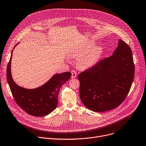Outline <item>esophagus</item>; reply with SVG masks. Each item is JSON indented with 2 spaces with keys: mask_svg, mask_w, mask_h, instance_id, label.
<instances>
[{
  "mask_svg": "<svg viewBox=\"0 0 146 146\" xmlns=\"http://www.w3.org/2000/svg\"><path fill=\"white\" fill-rule=\"evenodd\" d=\"M76 76V72L75 71H71V78H75Z\"/></svg>",
  "mask_w": 146,
  "mask_h": 146,
  "instance_id": "obj_1",
  "label": "esophagus"
}]
</instances>
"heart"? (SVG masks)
Instances as JSON below:
<instances>
[{"label":"heart","mask_w":146,"mask_h":146,"mask_svg":"<svg viewBox=\"0 0 146 146\" xmlns=\"http://www.w3.org/2000/svg\"><path fill=\"white\" fill-rule=\"evenodd\" d=\"M94 46V42L86 43L75 47L70 50L68 56L72 59H77L76 67L81 70L89 69L98 63L104 53L101 46Z\"/></svg>","instance_id":"b5f03b06"}]
</instances>
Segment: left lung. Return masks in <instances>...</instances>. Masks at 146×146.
<instances>
[{
	"mask_svg": "<svg viewBox=\"0 0 146 146\" xmlns=\"http://www.w3.org/2000/svg\"><path fill=\"white\" fill-rule=\"evenodd\" d=\"M134 75L131 48L119 39L111 56L78 75L80 100L86 108L94 112L115 109L126 98Z\"/></svg>",
	"mask_w": 146,
	"mask_h": 146,
	"instance_id": "obj_1",
	"label": "left lung"
}]
</instances>
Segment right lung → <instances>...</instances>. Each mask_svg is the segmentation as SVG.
<instances>
[{"mask_svg": "<svg viewBox=\"0 0 146 146\" xmlns=\"http://www.w3.org/2000/svg\"><path fill=\"white\" fill-rule=\"evenodd\" d=\"M19 44H16L15 47ZM7 67V80L12 95L17 104L27 113L35 117L47 115L56 108L60 88L68 80L70 72L54 74L47 82L35 89H26L19 86L12 78L11 62L13 54Z\"/></svg>", "mask_w": 146, "mask_h": 146, "instance_id": "add662e5", "label": "right lung"}]
</instances>
